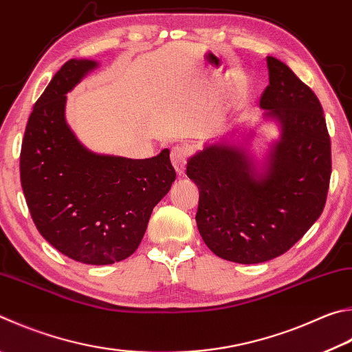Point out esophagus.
Masks as SVG:
<instances>
[{"instance_id": "obj_1", "label": "esophagus", "mask_w": 352, "mask_h": 352, "mask_svg": "<svg viewBox=\"0 0 352 352\" xmlns=\"http://www.w3.org/2000/svg\"><path fill=\"white\" fill-rule=\"evenodd\" d=\"M170 162L178 175L184 174L188 162V148L186 146H174L170 151Z\"/></svg>"}]
</instances>
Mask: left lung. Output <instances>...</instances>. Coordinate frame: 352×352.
<instances>
[{
	"label": "left lung",
	"instance_id": "1",
	"mask_svg": "<svg viewBox=\"0 0 352 352\" xmlns=\"http://www.w3.org/2000/svg\"><path fill=\"white\" fill-rule=\"evenodd\" d=\"M266 65L270 86L260 109L278 127L266 155L255 158L249 146L255 131H249L241 142L206 143L186 169L200 192L195 220L203 241L220 258L243 265L296 245L323 212L331 177L320 101L285 63L266 56Z\"/></svg>",
	"mask_w": 352,
	"mask_h": 352
}]
</instances>
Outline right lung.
Returning <instances> with one entry per match:
<instances>
[{
	"label": "right lung",
	"instance_id": "obj_1",
	"mask_svg": "<svg viewBox=\"0 0 352 352\" xmlns=\"http://www.w3.org/2000/svg\"><path fill=\"white\" fill-rule=\"evenodd\" d=\"M98 61L72 58L34 106L20 157L23 192L38 231L69 258L112 265L137 251L152 209L175 180L169 149L133 160L97 154L66 120V94Z\"/></svg>",
	"mask_w": 352,
	"mask_h": 352
}]
</instances>
